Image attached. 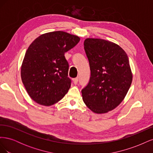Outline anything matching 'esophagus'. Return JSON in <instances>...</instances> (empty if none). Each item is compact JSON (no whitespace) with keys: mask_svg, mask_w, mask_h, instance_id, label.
Listing matches in <instances>:
<instances>
[{"mask_svg":"<svg viewBox=\"0 0 153 153\" xmlns=\"http://www.w3.org/2000/svg\"><path fill=\"white\" fill-rule=\"evenodd\" d=\"M78 82V78H74L73 79V84L75 85H76L77 83Z\"/></svg>","mask_w":153,"mask_h":153,"instance_id":"esophagus-1","label":"esophagus"}]
</instances>
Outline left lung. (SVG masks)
<instances>
[{"label":"left lung","mask_w":153,"mask_h":153,"mask_svg":"<svg viewBox=\"0 0 153 153\" xmlns=\"http://www.w3.org/2000/svg\"><path fill=\"white\" fill-rule=\"evenodd\" d=\"M84 49L91 77L82 90L83 101L94 113H107L122 102L131 86L133 73L128 57L119 45L102 39H85Z\"/></svg>","instance_id":"left-lung-1"}]
</instances>
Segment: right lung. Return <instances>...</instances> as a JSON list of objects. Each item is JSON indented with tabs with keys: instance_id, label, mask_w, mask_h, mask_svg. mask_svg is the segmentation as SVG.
<instances>
[{
	"instance_id": "obj_1",
	"label": "right lung",
	"mask_w": 153,
	"mask_h": 153,
	"mask_svg": "<svg viewBox=\"0 0 153 153\" xmlns=\"http://www.w3.org/2000/svg\"><path fill=\"white\" fill-rule=\"evenodd\" d=\"M80 40L76 35L59 30L41 34L30 45L22 64L21 78L36 103L50 106L66 94L71 80L64 53Z\"/></svg>"
}]
</instances>
